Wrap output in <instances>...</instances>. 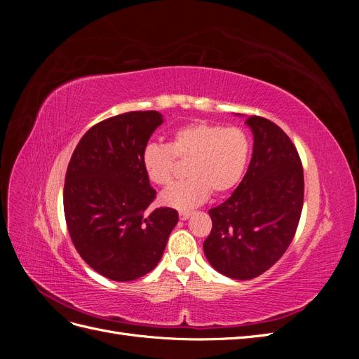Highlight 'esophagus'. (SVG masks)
Masks as SVG:
<instances>
[{"label": "esophagus", "instance_id": "1", "mask_svg": "<svg viewBox=\"0 0 359 359\" xmlns=\"http://www.w3.org/2000/svg\"><path fill=\"white\" fill-rule=\"evenodd\" d=\"M190 215H191L190 211H180V220L181 222H186Z\"/></svg>", "mask_w": 359, "mask_h": 359}]
</instances>
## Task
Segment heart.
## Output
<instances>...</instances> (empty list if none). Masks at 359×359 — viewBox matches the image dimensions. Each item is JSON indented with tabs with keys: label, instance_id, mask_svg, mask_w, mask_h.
Returning <instances> with one entry per match:
<instances>
[{
	"label": "heart",
	"instance_id": "b5f03b06",
	"mask_svg": "<svg viewBox=\"0 0 359 359\" xmlns=\"http://www.w3.org/2000/svg\"><path fill=\"white\" fill-rule=\"evenodd\" d=\"M190 160L189 180L173 184L160 194V203L189 211L214 193H227L243 180L250 157V139L240 127L205 121L186 124L172 133L168 145L148 144L140 161L147 178L156 186L172 181L175 160Z\"/></svg>",
	"mask_w": 359,
	"mask_h": 359
}]
</instances>
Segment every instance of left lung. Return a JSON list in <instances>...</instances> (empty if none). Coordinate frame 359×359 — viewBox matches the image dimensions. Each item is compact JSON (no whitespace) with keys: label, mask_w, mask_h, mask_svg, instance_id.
Wrapping results in <instances>:
<instances>
[{"label":"left lung","mask_w":359,"mask_h":359,"mask_svg":"<svg viewBox=\"0 0 359 359\" xmlns=\"http://www.w3.org/2000/svg\"><path fill=\"white\" fill-rule=\"evenodd\" d=\"M245 124L253 133L252 160L232 196L208 211L212 229L203 243L211 266L235 280L255 278L283 256L304 201L301 160L287 135L262 116Z\"/></svg>","instance_id":"left-lung-1"}]
</instances>
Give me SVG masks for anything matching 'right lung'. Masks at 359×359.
<instances>
[{"mask_svg":"<svg viewBox=\"0 0 359 359\" xmlns=\"http://www.w3.org/2000/svg\"><path fill=\"white\" fill-rule=\"evenodd\" d=\"M157 111L127 112L95 124L79 140L64 184V215L72 241L94 271L115 281L153 271L178 223V212L145 210L156 198L142 151L163 124Z\"/></svg>","mask_w":359,"mask_h":359,"instance_id":"1","label":"right lung"}]
</instances>
